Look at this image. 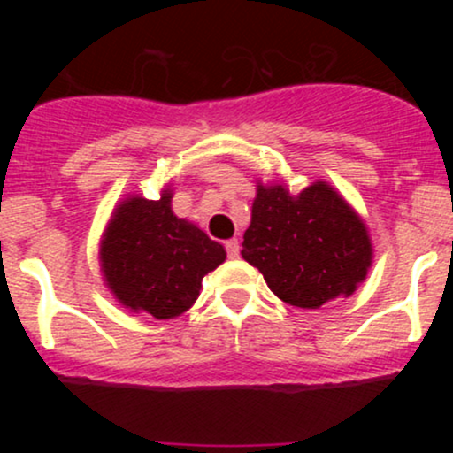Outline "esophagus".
<instances>
[{"instance_id": "obj_1", "label": "esophagus", "mask_w": 453, "mask_h": 453, "mask_svg": "<svg viewBox=\"0 0 453 453\" xmlns=\"http://www.w3.org/2000/svg\"><path fill=\"white\" fill-rule=\"evenodd\" d=\"M226 251L227 257H238V253H241V242H238L236 238H230V241H226Z\"/></svg>"}]
</instances>
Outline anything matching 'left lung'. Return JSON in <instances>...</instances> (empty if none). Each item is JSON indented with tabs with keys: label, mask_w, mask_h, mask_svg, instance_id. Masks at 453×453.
I'll return each instance as SVG.
<instances>
[{
	"label": "left lung",
	"mask_w": 453,
	"mask_h": 453,
	"mask_svg": "<svg viewBox=\"0 0 453 453\" xmlns=\"http://www.w3.org/2000/svg\"><path fill=\"white\" fill-rule=\"evenodd\" d=\"M241 253L270 292L300 309L351 296L372 264L360 215L324 180L298 196L285 185L259 183Z\"/></svg>",
	"instance_id": "1"
}]
</instances>
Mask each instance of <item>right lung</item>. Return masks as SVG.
Returning <instances> with one entry per match:
<instances>
[{"mask_svg": "<svg viewBox=\"0 0 453 453\" xmlns=\"http://www.w3.org/2000/svg\"><path fill=\"white\" fill-rule=\"evenodd\" d=\"M159 200L129 196L112 212L100 244L102 274L126 309L173 319L200 296L202 279L226 262V249Z\"/></svg>", "mask_w": 453, "mask_h": 453, "instance_id": "obj_1", "label": "right lung"}]
</instances>
